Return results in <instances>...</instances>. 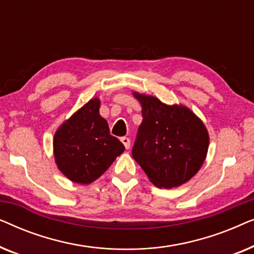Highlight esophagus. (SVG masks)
<instances>
[{
    "instance_id": "obj_1",
    "label": "esophagus",
    "mask_w": 254,
    "mask_h": 254,
    "mask_svg": "<svg viewBox=\"0 0 254 254\" xmlns=\"http://www.w3.org/2000/svg\"><path fill=\"white\" fill-rule=\"evenodd\" d=\"M120 140H121V142H123V143H124L125 148L129 149V147H130V140H129V138L126 137V136H124V137H121Z\"/></svg>"
}]
</instances>
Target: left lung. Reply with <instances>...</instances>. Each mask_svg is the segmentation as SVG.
I'll return each instance as SVG.
<instances>
[{"mask_svg":"<svg viewBox=\"0 0 254 254\" xmlns=\"http://www.w3.org/2000/svg\"><path fill=\"white\" fill-rule=\"evenodd\" d=\"M142 106L131 156L155 186L172 189L189 182L206 159L209 136L202 121L183 105H166L134 92Z\"/></svg>","mask_w":254,"mask_h":254,"instance_id":"left-lung-1","label":"left lung"}]
</instances>
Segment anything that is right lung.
I'll use <instances>...</instances> for the list:
<instances>
[{"mask_svg":"<svg viewBox=\"0 0 254 254\" xmlns=\"http://www.w3.org/2000/svg\"><path fill=\"white\" fill-rule=\"evenodd\" d=\"M99 107L98 98L89 100L54 135L58 168L71 182L83 185L98 179L125 150V145L110 134Z\"/></svg>","mask_w":254,"mask_h":254,"instance_id":"1","label":"right lung"}]
</instances>
